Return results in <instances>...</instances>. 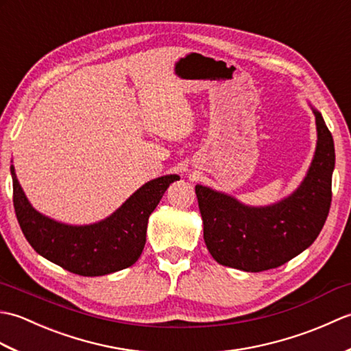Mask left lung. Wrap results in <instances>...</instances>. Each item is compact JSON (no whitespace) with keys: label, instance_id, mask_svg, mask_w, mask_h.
<instances>
[{"label":"left lung","instance_id":"8db88e82","mask_svg":"<svg viewBox=\"0 0 351 351\" xmlns=\"http://www.w3.org/2000/svg\"><path fill=\"white\" fill-rule=\"evenodd\" d=\"M318 141L302 185L282 202L252 208L234 197L196 185L204 220V240L219 264L259 273L278 268L315 241L329 215L333 137L323 116L314 110Z\"/></svg>","mask_w":351,"mask_h":351}]
</instances>
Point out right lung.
Returning <instances> with one entry per match:
<instances>
[{
    "mask_svg": "<svg viewBox=\"0 0 351 351\" xmlns=\"http://www.w3.org/2000/svg\"><path fill=\"white\" fill-rule=\"evenodd\" d=\"M13 206L32 247L51 263L80 276H104L131 267L146 243L149 215L169 185L180 180L167 175L145 184L108 219L88 226H69L37 213L29 205L10 167Z\"/></svg>",
    "mask_w": 351,
    "mask_h": 351,
    "instance_id": "1",
    "label": "right lung"
}]
</instances>
